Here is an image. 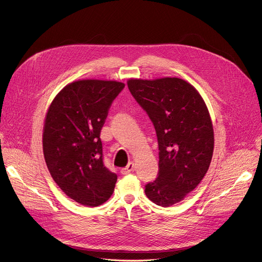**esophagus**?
Segmentation results:
<instances>
[{
    "mask_svg": "<svg viewBox=\"0 0 262 262\" xmlns=\"http://www.w3.org/2000/svg\"><path fill=\"white\" fill-rule=\"evenodd\" d=\"M134 168H135V164H134V162H129L125 168H123V169L121 170V173H122V175L129 174V173L134 170Z\"/></svg>",
    "mask_w": 262,
    "mask_h": 262,
    "instance_id": "obj_1",
    "label": "esophagus"
}]
</instances>
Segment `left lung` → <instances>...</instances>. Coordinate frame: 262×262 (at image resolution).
<instances>
[{"mask_svg":"<svg viewBox=\"0 0 262 262\" xmlns=\"http://www.w3.org/2000/svg\"><path fill=\"white\" fill-rule=\"evenodd\" d=\"M127 86L158 139L159 173L145 186V194L169 207L193 191L209 169L214 146L209 110L200 92L182 78H129Z\"/></svg>","mask_w":262,"mask_h":262,"instance_id":"obj_1","label":"left lung"}]
</instances>
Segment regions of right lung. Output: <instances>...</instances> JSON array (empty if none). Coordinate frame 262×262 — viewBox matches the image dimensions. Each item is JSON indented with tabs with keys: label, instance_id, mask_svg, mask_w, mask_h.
I'll list each match as a JSON object with an SVG mask.
<instances>
[{
	"label": "right lung",
	"instance_id": "1",
	"mask_svg": "<svg viewBox=\"0 0 262 262\" xmlns=\"http://www.w3.org/2000/svg\"><path fill=\"white\" fill-rule=\"evenodd\" d=\"M123 82L80 79L64 86L50 104L42 147L54 182L73 201L88 207L105 203L118 176L103 163L100 133Z\"/></svg>",
	"mask_w": 262,
	"mask_h": 262
}]
</instances>
